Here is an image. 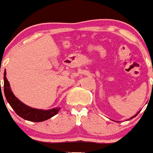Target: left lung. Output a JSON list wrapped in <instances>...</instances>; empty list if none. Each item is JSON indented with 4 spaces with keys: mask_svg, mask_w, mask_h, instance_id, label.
<instances>
[{
    "mask_svg": "<svg viewBox=\"0 0 153 153\" xmlns=\"http://www.w3.org/2000/svg\"><path fill=\"white\" fill-rule=\"evenodd\" d=\"M138 114H139V113H137V114H136V115H135V116H133V117H132V118H134V117H136V116H137V115H138ZM132 118H131V119H132Z\"/></svg>",
    "mask_w": 153,
    "mask_h": 153,
    "instance_id": "left-lung-1",
    "label": "left lung"
}]
</instances>
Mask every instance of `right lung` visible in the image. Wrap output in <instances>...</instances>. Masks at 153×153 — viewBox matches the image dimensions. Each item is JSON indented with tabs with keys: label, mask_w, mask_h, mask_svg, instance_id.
Returning a JSON list of instances; mask_svg holds the SVG:
<instances>
[{
	"label": "right lung",
	"mask_w": 153,
	"mask_h": 153,
	"mask_svg": "<svg viewBox=\"0 0 153 153\" xmlns=\"http://www.w3.org/2000/svg\"><path fill=\"white\" fill-rule=\"evenodd\" d=\"M4 92L7 101L9 102L15 113L21 118L31 122L45 121L57 114L60 110V108H54L49 110H42L31 108L23 103L12 93L9 82L6 77V72H4Z\"/></svg>",
	"instance_id": "add662e5"
}]
</instances>
